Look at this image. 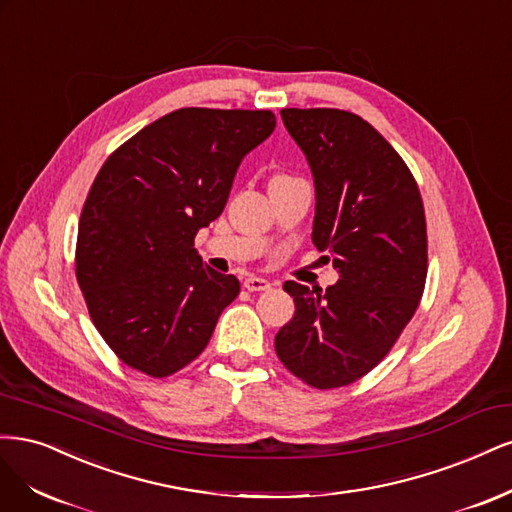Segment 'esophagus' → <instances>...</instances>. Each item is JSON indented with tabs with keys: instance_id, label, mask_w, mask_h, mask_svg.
<instances>
[{
	"instance_id": "obj_1",
	"label": "esophagus",
	"mask_w": 512,
	"mask_h": 512,
	"mask_svg": "<svg viewBox=\"0 0 512 512\" xmlns=\"http://www.w3.org/2000/svg\"><path fill=\"white\" fill-rule=\"evenodd\" d=\"M244 287L249 291H268L272 289V285L268 283L266 278H259V276H249L244 280Z\"/></svg>"
}]
</instances>
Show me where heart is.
I'll return each mask as SVG.
<instances>
[{
	"label": "heart",
	"instance_id": "1",
	"mask_svg": "<svg viewBox=\"0 0 512 512\" xmlns=\"http://www.w3.org/2000/svg\"><path fill=\"white\" fill-rule=\"evenodd\" d=\"M276 178H285V176H276ZM276 178H274V180H276Z\"/></svg>",
	"mask_w": 512,
	"mask_h": 512
}]
</instances>
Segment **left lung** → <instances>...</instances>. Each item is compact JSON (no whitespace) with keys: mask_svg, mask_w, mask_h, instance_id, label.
Masks as SVG:
<instances>
[{"mask_svg":"<svg viewBox=\"0 0 512 512\" xmlns=\"http://www.w3.org/2000/svg\"><path fill=\"white\" fill-rule=\"evenodd\" d=\"M280 117L315 180L312 244L332 255L338 283L289 280L293 319L274 349L317 389L349 385L381 361L415 315L427 276L419 187L402 157L353 112L285 108Z\"/></svg>","mask_w":512,"mask_h":512,"instance_id":"left-lung-1","label":"left lung"}]
</instances>
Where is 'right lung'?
I'll use <instances>...</instances> for the list:
<instances>
[{"label":"right lung","mask_w":512,"mask_h":512,"mask_svg":"<svg viewBox=\"0 0 512 512\" xmlns=\"http://www.w3.org/2000/svg\"><path fill=\"white\" fill-rule=\"evenodd\" d=\"M274 127L270 110L180 108L97 174L78 223L76 278L97 332L127 366L161 378L206 349L240 283L208 268L193 240Z\"/></svg>","instance_id":"1"}]
</instances>
